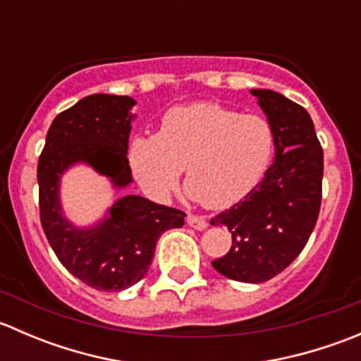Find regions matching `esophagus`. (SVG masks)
Listing matches in <instances>:
<instances>
[{"label": "esophagus", "instance_id": "esophagus-1", "mask_svg": "<svg viewBox=\"0 0 361 361\" xmlns=\"http://www.w3.org/2000/svg\"><path fill=\"white\" fill-rule=\"evenodd\" d=\"M187 224L190 225L192 228H195V231H204V228L207 227V221L204 220L202 216H197V214H188Z\"/></svg>", "mask_w": 361, "mask_h": 361}]
</instances>
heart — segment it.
Returning a JSON list of instances; mask_svg holds the SVG:
<instances>
[{
	"label": "heart",
	"mask_w": 361,
	"mask_h": 361,
	"mask_svg": "<svg viewBox=\"0 0 361 361\" xmlns=\"http://www.w3.org/2000/svg\"><path fill=\"white\" fill-rule=\"evenodd\" d=\"M274 154V130L260 115L218 103L171 108L159 134L130 141L129 164L148 197L164 201L185 167L187 195L207 207H228L260 183Z\"/></svg>",
	"instance_id": "heart-1"
}]
</instances>
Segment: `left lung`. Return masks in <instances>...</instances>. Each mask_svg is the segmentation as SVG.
<instances>
[{
	"mask_svg": "<svg viewBox=\"0 0 361 361\" xmlns=\"http://www.w3.org/2000/svg\"><path fill=\"white\" fill-rule=\"evenodd\" d=\"M274 130V160L243 201L211 218L232 234V248L211 262L225 278L264 283L298 257L322 204L323 150L311 115L283 94L251 89Z\"/></svg>",
	"mask_w": 361,
	"mask_h": 361,
	"instance_id": "obj_1",
	"label": "left lung"
}]
</instances>
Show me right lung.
<instances>
[{"label": "right lung", "instance_id": "obj_1", "mask_svg": "<svg viewBox=\"0 0 361 361\" xmlns=\"http://www.w3.org/2000/svg\"><path fill=\"white\" fill-rule=\"evenodd\" d=\"M134 104L133 97L115 94L83 97L54 118L38 160L39 218L47 239L75 278L103 292L136 285L148 272L160 235L185 224L183 211L126 194L90 225L75 224L64 213L61 188L71 167H90L113 190L133 183L127 148Z\"/></svg>", "mask_w": 361, "mask_h": 361}]
</instances>
